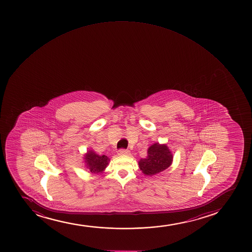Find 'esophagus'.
Segmentation results:
<instances>
[{
  "instance_id": "esophagus-1",
  "label": "esophagus",
  "mask_w": 252,
  "mask_h": 252,
  "mask_svg": "<svg viewBox=\"0 0 252 252\" xmlns=\"http://www.w3.org/2000/svg\"><path fill=\"white\" fill-rule=\"evenodd\" d=\"M130 154V151L126 150V149H121V150L118 151V155L121 156H125V155H129Z\"/></svg>"
}]
</instances>
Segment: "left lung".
<instances>
[{
	"label": "left lung",
	"instance_id": "left-lung-1",
	"mask_svg": "<svg viewBox=\"0 0 252 252\" xmlns=\"http://www.w3.org/2000/svg\"><path fill=\"white\" fill-rule=\"evenodd\" d=\"M173 156L167 144L156 142L147 149L146 158L140 159L139 167L146 176L158 174L173 163Z\"/></svg>",
	"mask_w": 252,
	"mask_h": 252
}]
</instances>
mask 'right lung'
Masks as SVG:
<instances>
[{"mask_svg":"<svg viewBox=\"0 0 252 252\" xmlns=\"http://www.w3.org/2000/svg\"><path fill=\"white\" fill-rule=\"evenodd\" d=\"M83 158L86 171L92 174H100L104 173L110 161V158L107 156L98 155L93 150L87 151Z\"/></svg>","mask_w":252,"mask_h":252,"instance_id":"obj_1","label":"right lung"}]
</instances>
